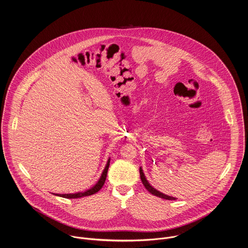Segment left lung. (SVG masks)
Instances as JSON below:
<instances>
[{"label": "left lung", "instance_id": "obj_1", "mask_svg": "<svg viewBox=\"0 0 248 248\" xmlns=\"http://www.w3.org/2000/svg\"><path fill=\"white\" fill-rule=\"evenodd\" d=\"M140 177H141V180H142L143 186H145V188H146L151 194L156 196V197H159V198H161V199H165V200H175V198L170 197V196L165 195V194H163V193L157 191L153 186H151L150 184L147 182V180H146V178H145V176H144V174H143L142 168H140Z\"/></svg>", "mask_w": 248, "mask_h": 248}]
</instances>
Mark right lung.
<instances>
[{
	"label": "right lung",
	"instance_id": "1",
	"mask_svg": "<svg viewBox=\"0 0 248 248\" xmlns=\"http://www.w3.org/2000/svg\"><path fill=\"white\" fill-rule=\"evenodd\" d=\"M109 165H110V159H108V161H107V164H106L105 170H104V171H103V173H102V176H101L100 180H99L98 183H97L93 187H92L91 189H89V190H87V191H85V192H78V193H75V194H55V195L61 196V197L66 198V199H77V198H82V197H86V196L95 194V193L98 192V191L103 187V186L105 185Z\"/></svg>",
	"mask_w": 248,
	"mask_h": 248
}]
</instances>
